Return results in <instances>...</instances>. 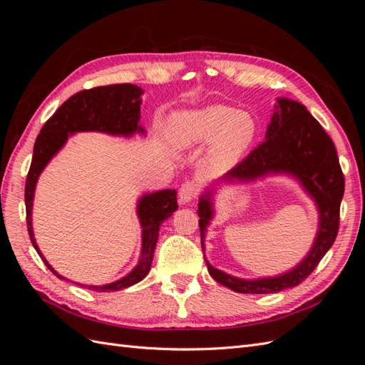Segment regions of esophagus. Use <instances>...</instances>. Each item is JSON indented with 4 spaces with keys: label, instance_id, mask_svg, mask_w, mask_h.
<instances>
[{
    "label": "esophagus",
    "instance_id": "obj_1",
    "mask_svg": "<svg viewBox=\"0 0 365 365\" xmlns=\"http://www.w3.org/2000/svg\"><path fill=\"white\" fill-rule=\"evenodd\" d=\"M196 195H197V184L195 181H185L181 185L180 193H178L180 202L181 204H189L195 200Z\"/></svg>",
    "mask_w": 365,
    "mask_h": 365
}]
</instances>
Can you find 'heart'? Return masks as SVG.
<instances>
[{"label": "heart", "instance_id": "1", "mask_svg": "<svg viewBox=\"0 0 365 365\" xmlns=\"http://www.w3.org/2000/svg\"><path fill=\"white\" fill-rule=\"evenodd\" d=\"M173 140L180 146L212 143L210 163L216 169L230 168L244 153L256 134L254 120L236 109L213 105L184 111L172 123Z\"/></svg>", "mask_w": 365, "mask_h": 365}]
</instances>
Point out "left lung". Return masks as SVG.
Here are the masks:
<instances>
[{
    "label": "left lung",
    "instance_id": "left-lung-1",
    "mask_svg": "<svg viewBox=\"0 0 365 365\" xmlns=\"http://www.w3.org/2000/svg\"><path fill=\"white\" fill-rule=\"evenodd\" d=\"M289 175L302 184L318 208V231L307 256L288 272L256 280L239 279L216 269L205 259L212 277L240 294H274L294 288L312 274L334 245L339 228V205L344 195V175L334 141L306 106L289 98H277L264 141L250 152L219 181L248 182L268 175ZM213 192L207 190L197 204L201 244L213 217Z\"/></svg>",
    "mask_w": 365,
    "mask_h": 365
}]
</instances>
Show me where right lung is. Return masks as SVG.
<instances>
[{
  "mask_svg": "<svg viewBox=\"0 0 365 365\" xmlns=\"http://www.w3.org/2000/svg\"><path fill=\"white\" fill-rule=\"evenodd\" d=\"M141 94V88L132 83H117L83 90L71 96L67 102H63L59 106L58 111L42 126L35 141L30 170L26 180L27 230L31 244L38 251L43 263H46V267L61 280L68 279L62 277L61 274L53 269L51 264L39 251L35 235H33L31 207L39 175L46 169L50 160L63 148L68 137L76 134V132L94 130L121 137H130L135 132L145 134V128L140 125ZM176 210H178L176 190L165 189L143 195L137 205V215L141 225V252L137 267L129 274H126L125 277H121L120 280H115L113 283L102 286L81 283L76 284L96 292H114L126 289L129 286L141 282L150 269L160 227Z\"/></svg>",
  "mask_w": 365,
  "mask_h": 365,
  "instance_id": "right-lung-1",
  "label": "right lung"
}]
</instances>
